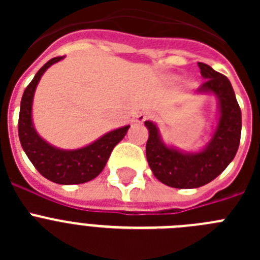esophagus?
<instances>
[{
    "mask_svg": "<svg viewBox=\"0 0 260 260\" xmlns=\"http://www.w3.org/2000/svg\"><path fill=\"white\" fill-rule=\"evenodd\" d=\"M148 118H152V114L142 113L138 116V122H143V121H146V119H148Z\"/></svg>",
    "mask_w": 260,
    "mask_h": 260,
    "instance_id": "esophagus-1",
    "label": "esophagus"
}]
</instances>
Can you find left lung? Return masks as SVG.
Here are the masks:
<instances>
[{
	"instance_id": "obj_1",
	"label": "left lung",
	"mask_w": 260,
	"mask_h": 260,
	"mask_svg": "<svg viewBox=\"0 0 260 260\" xmlns=\"http://www.w3.org/2000/svg\"><path fill=\"white\" fill-rule=\"evenodd\" d=\"M198 66L206 79L198 92H212L219 99V123L207 147L198 153L180 152L162 143L155 123L144 122L150 132L146 155L151 171L160 182L176 189H195L215 180L231 164L240 146L242 119L231 82L207 63L198 62Z\"/></svg>"
}]
</instances>
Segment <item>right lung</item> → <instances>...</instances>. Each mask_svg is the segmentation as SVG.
<instances>
[{
	"label": "right lung",
	"instance_id": "obj_1",
	"mask_svg": "<svg viewBox=\"0 0 260 260\" xmlns=\"http://www.w3.org/2000/svg\"><path fill=\"white\" fill-rule=\"evenodd\" d=\"M62 58L63 57L49 59L36 73L31 83L24 89L20 102L18 134L27 157L41 176L59 185H78L88 182L102 173L113 148L125 138L130 126L113 130L93 143L73 151L58 150L41 139L32 125L31 110L34 93L45 70Z\"/></svg>",
	"mask_w": 260,
	"mask_h": 260
}]
</instances>
